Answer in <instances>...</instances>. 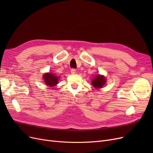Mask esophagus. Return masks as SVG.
Listing matches in <instances>:
<instances>
[{
    "label": "esophagus",
    "mask_w": 153,
    "mask_h": 153,
    "mask_svg": "<svg viewBox=\"0 0 153 153\" xmlns=\"http://www.w3.org/2000/svg\"><path fill=\"white\" fill-rule=\"evenodd\" d=\"M71 73L72 74H75L76 73V69L75 68H73L71 69Z\"/></svg>",
    "instance_id": "esophagus-1"
}]
</instances>
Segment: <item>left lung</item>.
<instances>
[{"mask_svg": "<svg viewBox=\"0 0 153 153\" xmlns=\"http://www.w3.org/2000/svg\"><path fill=\"white\" fill-rule=\"evenodd\" d=\"M105 78L100 75H97L92 81V84L95 88H101L105 84Z\"/></svg>", "mask_w": 153, "mask_h": 153, "instance_id": "obj_1", "label": "left lung"}]
</instances>
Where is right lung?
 Listing matches in <instances>:
<instances>
[{"instance_id": "add662e5", "label": "right lung", "mask_w": 153, "mask_h": 153, "mask_svg": "<svg viewBox=\"0 0 153 153\" xmlns=\"http://www.w3.org/2000/svg\"><path fill=\"white\" fill-rule=\"evenodd\" d=\"M43 79L46 85L49 87L55 86L58 84V77L52 73H45L43 76Z\"/></svg>"}]
</instances>
